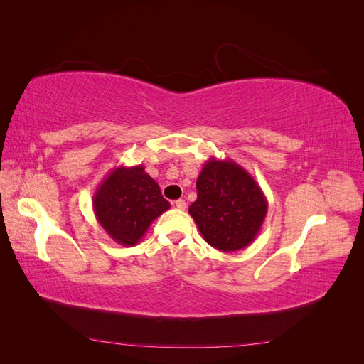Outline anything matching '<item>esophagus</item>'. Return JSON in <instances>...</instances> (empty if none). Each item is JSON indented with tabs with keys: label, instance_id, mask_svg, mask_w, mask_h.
Here are the masks:
<instances>
[{
	"label": "esophagus",
	"instance_id": "1",
	"mask_svg": "<svg viewBox=\"0 0 364 364\" xmlns=\"http://www.w3.org/2000/svg\"><path fill=\"white\" fill-rule=\"evenodd\" d=\"M174 206L178 208V209H182V211H183V209L186 208V202L183 199H179V200L174 202Z\"/></svg>",
	"mask_w": 364,
	"mask_h": 364
}]
</instances>
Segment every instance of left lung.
Segmentation results:
<instances>
[{"label":"left lung","instance_id":"obj_1","mask_svg":"<svg viewBox=\"0 0 364 364\" xmlns=\"http://www.w3.org/2000/svg\"><path fill=\"white\" fill-rule=\"evenodd\" d=\"M196 186L197 200L188 213L209 246L235 252L257 238L269 203L247 170L230 158H211L205 162Z\"/></svg>","mask_w":364,"mask_h":364}]
</instances>
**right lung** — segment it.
<instances>
[{
  "label": "right lung",
  "instance_id": "obj_1",
  "mask_svg": "<svg viewBox=\"0 0 364 364\" xmlns=\"http://www.w3.org/2000/svg\"><path fill=\"white\" fill-rule=\"evenodd\" d=\"M92 208L97 222L115 243L135 246L170 203L142 165H119L97 186Z\"/></svg>",
  "mask_w": 364,
  "mask_h": 364
}]
</instances>
